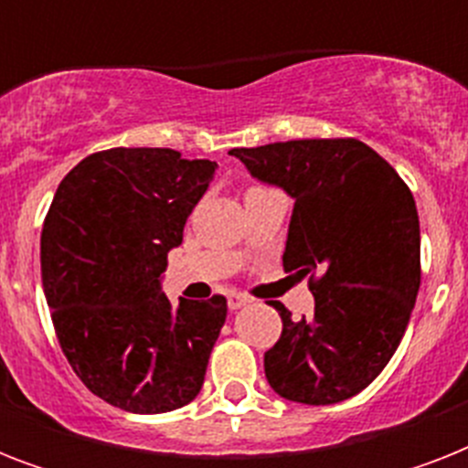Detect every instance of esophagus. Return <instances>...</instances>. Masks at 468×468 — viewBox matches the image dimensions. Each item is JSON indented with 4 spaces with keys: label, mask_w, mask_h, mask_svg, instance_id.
<instances>
[{
    "label": "esophagus",
    "mask_w": 468,
    "mask_h": 468,
    "mask_svg": "<svg viewBox=\"0 0 468 468\" xmlns=\"http://www.w3.org/2000/svg\"><path fill=\"white\" fill-rule=\"evenodd\" d=\"M248 296H242V293H228V308H230V311H238V308L248 306Z\"/></svg>",
    "instance_id": "obj_1"
}]
</instances>
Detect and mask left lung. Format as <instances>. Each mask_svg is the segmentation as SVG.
I'll return each instance as SVG.
<instances>
[{"label":"left lung","mask_w":468,"mask_h":468,"mask_svg":"<svg viewBox=\"0 0 468 468\" xmlns=\"http://www.w3.org/2000/svg\"><path fill=\"white\" fill-rule=\"evenodd\" d=\"M255 179L296 201L284 271L306 279L311 318L279 301L264 374L286 400L333 406L364 391L399 349L420 289V220L399 172L355 138L235 148Z\"/></svg>","instance_id":"1"}]
</instances>
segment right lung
<instances>
[{
	"label": "right lung",
	"instance_id": "1",
	"mask_svg": "<svg viewBox=\"0 0 468 468\" xmlns=\"http://www.w3.org/2000/svg\"><path fill=\"white\" fill-rule=\"evenodd\" d=\"M216 167L169 148L101 150L69 169L43 223L40 277L62 352L128 413H169L204 386L228 303H172L162 271Z\"/></svg>",
	"mask_w": 468,
	"mask_h": 468
}]
</instances>
